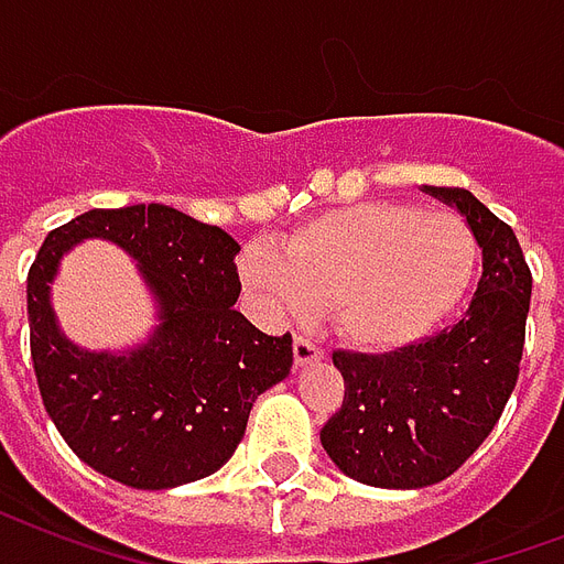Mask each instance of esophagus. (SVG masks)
I'll return each instance as SVG.
<instances>
[{"mask_svg": "<svg viewBox=\"0 0 564 564\" xmlns=\"http://www.w3.org/2000/svg\"><path fill=\"white\" fill-rule=\"evenodd\" d=\"M317 359H324V347H317L306 336L294 338V362L297 366H308V362H317Z\"/></svg>", "mask_w": 564, "mask_h": 564, "instance_id": "1", "label": "esophagus"}]
</instances>
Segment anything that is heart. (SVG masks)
<instances>
[{
  "mask_svg": "<svg viewBox=\"0 0 564 564\" xmlns=\"http://www.w3.org/2000/svg\"><path fill=\"white\" fill-rule=\"evenodd\" d=\"M476 258V237L455 214L366 202L303 223L282 256L247 247L240 279L273 315L333 308L350 345L387 354L425 338L458 306Z\"/></svg>",
  "mask_w": 564,
  "mask_h": 564,
  "instance_id": "b5f03b06",
  "label": "heart"
}]
</instances>
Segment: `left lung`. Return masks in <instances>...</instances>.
Masks as SVG:
<instances>
[{"label":"left lung","instance_id":"obj_1","mask_svg":"<svg viewBox=\"0 0 564 564\" xmlns=\"http://www.w3.org/2000/svg\"><path fill=\"white\" fill-rule=\"evenodd\" d=\"M425 193L467 219L481 279L467 312L437 336L389 354H333L345 401L321 427V446L371 488L413 490L452 476L499 422L523 357L532 273L518 237L469 189Z\"/></svg>","mask_w":564,"mask_h":564}]
</instances>
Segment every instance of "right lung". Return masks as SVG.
Instances as JSON below:
<instances>
[{
    "instance_id": "add662e5",
    "label": "right lung",
    "mask_w": 564,
    "mask_h": 564,
    "mask_svg": "<svg viewBox=\"0 0 564 564\" xmlns=\"http://www.w3.org/2000/svg\"><path fill=\"white\" fill-rule=\"evenodd\" d=\"M88 236L138 261L161 324L145 346L86 351L55 324L48 285ZM237 240L169 205L95 207L50 231L29 267V345L37 389L76 458L127 488L166 490L217 473L256 398L288 378L291 336H267L235 308Z\"/></svg>"
}]
</instances>
